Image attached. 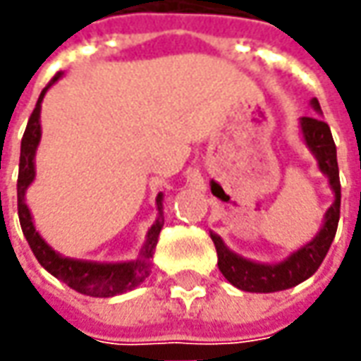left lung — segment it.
Listing matches in <instances>:
<instances>
[{"mask_svg": "<svg viewBox=\"0 0 361 361\" xmlns=\"http://www.w3.org/2000/svg\"><path fill=\"white\" fill-rule=\"evenodd\" d=\"M310 106L322 114L320 102L312 98ZM300 134L306 148L318 161V170L328 178V185L334 193V201L328 207L320 231L300 249L293 251L279 263H257L233 252L217 233H209L217 249V267L223 276L245 293H279L293 288L306 279H310L324 261L326 252L334 241L338 221H340V171L336 158V144L330 126L318 116L300 118Z\"/></svg>", "mask_w": 361, "mask_h": 361, "instance_id": "8db88e82", "label": "left lung"}]
</instances>
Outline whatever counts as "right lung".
<instances>
[{
	"label": "right lung",
	"mask_w": 361,
	"mask_h": 361,
	"mask_svg": "<svg viewBox=\"0 0 361 361\" xmlns=\"http://www.w3.org/2000/svg\"><path fill=\"white\" fill-rule=\"evenodd\" d=\"M63 73H57L55 78L41 90V97L37 100L33 114L27 122L25 134L21 140V156H19V178H17V213L19 223L25 235L31 251L35 255L39 264L53 274L55 279L71 286L73 290L87 296L97 298H109L116 294L134 290L138 284H142L152 273V257L158 245L161 227H164V193H158L156 207L158 217L152 223V227L146 233L144 247L140 249V255L134 261H122V263H97V261H80L71 259L57 252L49 243L41 237V233L35 229L33 215L29 212L25 203L27 188L35 180V154L41 142V102L45 98L47 90L51 85H55Z\"/></svg>",
	"instance_id": "add662e5"
}]
</instances>
